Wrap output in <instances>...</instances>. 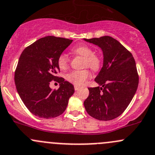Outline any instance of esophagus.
Listing matches in <instances>:
<instances>
[{
	"instance_id": "34e87169",
	"label": "esophagus",
	"mask_w": 155,
	"mask_h": 155,
	"mask_svg": "<svg viewBox=\"0 0 155 155\" xmlns=\"http://www.w3.org/2000/svg\"><path fill=\"white\" fill-rule=\"evenodd\" d=\"M81 89V87H78V86H74V90L75 91H77V90H78V89Z\"/></svg>"
}]
</instances>
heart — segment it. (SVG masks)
Returning <instances> with one entry per match:
<instances>
[{"mask_svg": "<svg viewBox=\"0 0 155 155\" xmlns=\"http://www.w3.org/2000/svg\"><path fill=\"white\" fill-rule=\"evenodd\" d=\"M73 52L84 57V66H88L93 70H97L101 65V60L97 55L94 54L93 50L87 45H82L73 49ZM69 58L66 54H60L58 58V66L60 69H66L68 66ZM90 76V72L87 69L80 71H72L66 75L67 81L76 86H81L85 83Z\"/></svg>", "mask_w": 155, "mask_h": 155, "instance_id": "1", "label": "heart"}]
</instances>
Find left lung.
I'll return each mask as SVG.
<instances>
[{
	"instance_id": "8db88e82",
	"label": "left lung",
	"mask_w": 155,
	"mask_h": 155,
	"mask_svg": "<svg viewBox=\"0 0 155 155\" xmlns=\"http://www.w3.org/2000/svg\"><path fill=\"white\" fill-rule=\"evenodd\" d=\"M84 40L98 46L104 57L103 66L95 78L99 86L88 88L84 107L89 116L98 120H112L125 110L137 92L139 76L134 58L111 36Z\"/></svg>"
}]
</instances>
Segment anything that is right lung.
<instances>
[{
	"label": "right lung",
	"mask_w": 155,
	"mask_h": 155,
	"mask_svg": "<svg viewBox=\"0 0 155 155\" xmlns=\"http://www.w3.org/2000/svg\"><path fill=\"white\" fill-rule=\"evenodd\" d=\"M72 40L55 36L38 39L22 51L15 72V84L21 99L35 116L51 119L66 110L74 86L57 76L58 58ZM51 80L60 84L58 90L50 87Z\"/></svg>",
	"instance_id": "add662e5"
}]
</instances>
